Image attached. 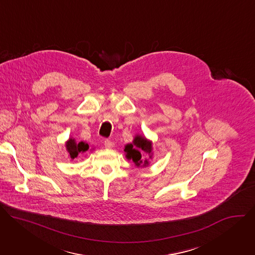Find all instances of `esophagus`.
<instances>
[{"label": "esophagus", "instance_id": "obj_1", "mask_svg": "<svg viewBox=\"0 0 255 255\" xmlns=\"http://www.w3.org/2000/svg\"><path fill=\"white\" fill-rule=\"evenodd\" d=\"M105 147L106 148H113L114 147V142H112L111 140H105Z\"/></svg>", "mask_w": 255, "mask_h": 255}]
</instances>
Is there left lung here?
<instances>
[{
	"label": "left lung",
	"mask_w": 255,
	"mask_h": 255,
	"mask_svg": "<svg viewBox=\"0 0 255 255\" xmlns=\"http://www.w3.org/2000/svg\"><path fill=\"white\" fill-rule=\"evenodd\" d=\"M125 156L127 159H131L135 166L137 167H146L150 164L148 159H142V155L140 151H144L149 155V159H152L153 156V148L152 141L147 139L145 136L136 134L132 143H128L125 145Z\"/></svg>",
	"instance_id": "obj_1"
}]
</instances>
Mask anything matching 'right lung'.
Returning a JSON list of instances; mask_svg holds the SVG:
<instances>
[{
  "mask_svg": "<svg viewBox=\"0 0 255 255\" xmlns=\"http://www.w3.org/2000/svg\"><path fill=\"white\" fill-rule=\"evenodd\" d=\"M64 146H65V149L67 151L68 157L71 160H74L80 154H83V153H85L86 151L89 150V144L88 143H86L84 141L77 142L76 139L72 138V137H69L67 139V141L64 143Z\"/></svg>",
  "mask_w": 255,
  "mask_h": 255,
  "instance_id": "right-lung-1",
  "label": "right lung"
}]
</instances>
